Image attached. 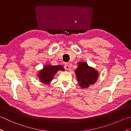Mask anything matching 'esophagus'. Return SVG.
Masks as SVG:
<instances>
[{"mask_svg":"<svg viewBox=\"0 0 131 131\" xmlns=\"http://www.w3.org/2000/svg\"><path fill=\"white\" fill-rule=\"evenodd\" d=\"M64 68L66 69V70H70V66L68 64H65V66H64Z\"/></svg>","mask_w":131,"mask_h":131,"instance_id":"1","label":"esophagus"}]
</instances>
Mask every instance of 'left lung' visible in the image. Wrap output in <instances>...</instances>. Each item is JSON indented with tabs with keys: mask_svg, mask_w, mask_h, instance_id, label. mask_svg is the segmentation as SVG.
<instances>
[{
	"mask_svg": "<svg viewBox=\"0 0 131 131\" xmlns=\"http://www.w3.org/2000/svg\"><path fill=\"white\" fill-rule=\"evenodd\" d=\"M79 85L82 89L87 88L98 80L99 71L89 66L86 62H78V68L74 71Z\"/></svg>",
	"mask_w": 131,
	"mask_h": 131,
	"instance_id": "obj_1",
	"label": "left lung"
}]
</instances>
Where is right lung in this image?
I'll return each mask as SVG.
<instances>
[{"label": "right lung", "instance_id": "add662e5", "mask_svg": "<svg viewBox=\"0 0 131 131\" xmlns=\"http://www.w3.org/2000/svg\"><path fill=\"white\" fill-rule=\"evenodd\" d=\"M64 71L63 67L61 65H52L50 64L45 65L42 69L38 73V77L40 82L45 84H48L52 82L54 75L58 71Z\"/></svg>", "mask_w": 131, "mask_h": 131}]
</instances>
